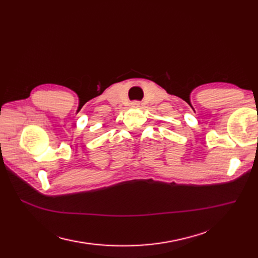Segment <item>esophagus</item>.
Returning a JSON list of instances; mask_svg holds the SVG:
<instances>
[{"mask_svg": "<svg viewBox=\"0 0 258 258\" xmlns=\"http://www.w3.org/2000/svg\"><path fill=\"white\" fill-rule=\"evenodd\" d=\"M140 105H141V104H140V102H138V101H135V102L131 103V106L134 108H139Z\"/></svg>", "mask_w": 258, "mask_h": 258, "instance_id": "1", "label": "esophagus"}]
</instances>
